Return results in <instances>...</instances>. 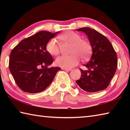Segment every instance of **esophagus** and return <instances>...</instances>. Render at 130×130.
<instances>
[{
    "mask_svg": "<svg viewBox=\"0 0 130 130\" xmlns=\"http://www.w3.org/2000/svg\"><path fill=\"white\" fill-rule=\"evenodd\" d=\"M62 69L64 70H67V71H70V70H72V69H69V68H62Z\"/></svg>",
    "mask_w": 130,
    "mask_h": 130,
    "instance_id": "1",
    "label": "esophagus"
}]
</instances>
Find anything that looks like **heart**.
<instances>
[{
	"mask_svg": "<svg viewBox=\"0 0 130 130\" xmlns=\"http://www.w3.org/2000/svg\"><path fill=\"white\" fill-rule=\"evenodd\" d=\"M58 38L65 42L72 44L68 56H60L56 58L55 63L57 66L71 68L78 64L80 57L83 60L88 58L92 50L91 43L85 39H81L80 34L73 31H68L58 36ZM46 49L50 54L57 56L60 53V46L56 39L52 38L47 42Z\"/></svg>",
	"mask_w": 130,
	"mask_h": 130,
	"instance_id": "heart-1",
	"label": "heart"
}]
</instances>
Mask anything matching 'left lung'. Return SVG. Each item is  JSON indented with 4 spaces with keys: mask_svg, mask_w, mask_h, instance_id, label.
Returning <instances> with one entry per match:
<instances>
[{
    "mask_svg": "<svg viewBox=\"0 0 130 130\" xmlns=\"http://www.w3.org/2000/svg\"><path fill=\"white\" fill-rule=\"evenodd\" d=\"M88 37L93 53L84 64L87 70L80 69L81 76L76 83L84 91L99 92L107 88L115 74L118 65L117 54L106 37L89 27L77 29Z\"/></svg>",
    "mask_w": 130,
    "mask_h": 130,
    "instance_id": "obj_1",
    "label": "left lung"
}]
</instances>
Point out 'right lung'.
<instances>
[{
  "label": "right lung",
  "instance_id": "add662e5",
  "mask_svg": "<svg viewBox=\"0 0 130 130\" xmlns=\"http://www.w3.org/2000/svg\"><path fill=\"white\" fill-rule=\"evenodd\" d=\"M58 33L41 31L22 40L11 50L9 69L23 91L36 93L44 91L61 70L60 67H49L53 60L46 49L47 42Z\"/></svg>",
  "mask_w": 130,
  "mask_h": 130
}]
</instances>
